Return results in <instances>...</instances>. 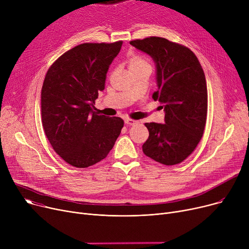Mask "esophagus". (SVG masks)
<instances>
[{
    "label": "esophagus",
    "mask_w": 249,
    "mask_h": 249,
    "mask_svg": "<svg viewBox=\"0 0 249 249\" xmlns=\"http://www.w3.org/2000/svg\"><path fill=\"white\" fill-rule=\"evenodd\" d=\"M125 123L129 126H133V125H137L139 122L137 120H134V119H130V118H126L125 119Z\"/></svg>",
    "instance_id": "34e87169"
}]
</instances>
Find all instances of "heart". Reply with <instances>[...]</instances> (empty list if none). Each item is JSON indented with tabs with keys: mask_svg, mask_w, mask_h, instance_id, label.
<instances>
[{
	"mask_svg": "<svg viewBox=\"0 0 249 249\" xmlns=\"http://www.w3.org/2000/svg\"><path fill=\"white\" fill-rule=\"evenodd\" d=\"M128 65L130 71H135L143 67H150V63L145 57L138 54H133L129 57Z\"/></svg>",
	"mask_w": 249,
	"mask_h": 249,
	"instance_id": "heart-1",
	"label": "heart"
}]
</instances>
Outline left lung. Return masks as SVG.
Masks as SVG:
<instances>
[{
	"instance_id": "obj_1",
	"label": "left lung",
	"mask_w": 249,
	"mask_h": 249,
	"mask_svg": "<svg viewBox=\"0 0 249 249\" xmlns=\"http://www.w3.org/2000/svg\"><path fill=\"white\" fill-rule=\"evenodd\" d=\"M156 64L158 90L152 99L164 109V123H145L149 137L142 145L144 154L165 165L184 161L204 134L208 93L199 59L188 47L162 37L130 41Z\"/></svg>"
}]
</instances>
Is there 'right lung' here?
<instances>
[{
    "instance_id": "add662e5",
    "label": "right lung",
    "mask_w": 249,
    "mask_h": 249,
    "mask_svg": "<svg viewBox=\"0 0 249 249\" xmlns=\"http://www.w3.org/2000/svg\"><path fill=\"white\" fill-rule=\"evenodd\" d=\"M122 43L77 45L52 63L44 77V132L52 148L72 166L84 168L104 160L121 133V118L100 115L94 104Z\"/></svg>"
}]
</instances>
